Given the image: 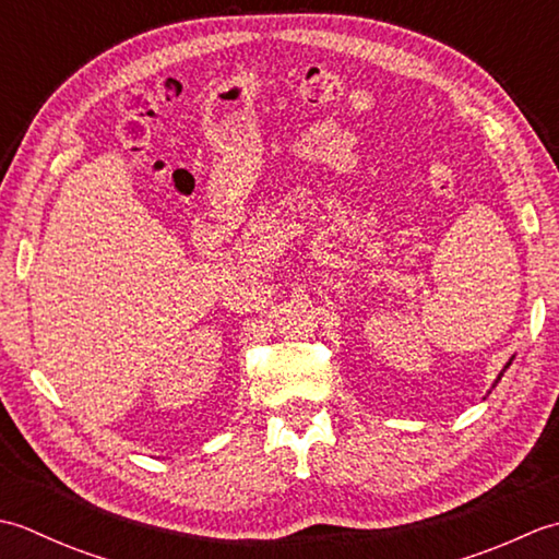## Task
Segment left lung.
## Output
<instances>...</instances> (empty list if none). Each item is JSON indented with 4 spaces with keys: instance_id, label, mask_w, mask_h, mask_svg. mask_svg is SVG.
I'll return each mask as SVG.
<instances>
[{
    "instance_id": "obj_1",
    "label": "left lung",
    "mask_w": 559,
    "mask_h": 559,
    "mask_svg": "<svg viewBox=\"0 0 559 559\" xmlns=\"http://www.w3.org/2000/svg\"><path fill=\"white\" fill-rule=\"evenodd\" d=\"M509 364H511V359L507 361V367H509ZM507 367H504V371H507ZM504 371H502V373H504ZM502 373H499V376H497V381H499V379H502ZM497 381H495V383H497Z\"/></svg>"
}]
</instances>
